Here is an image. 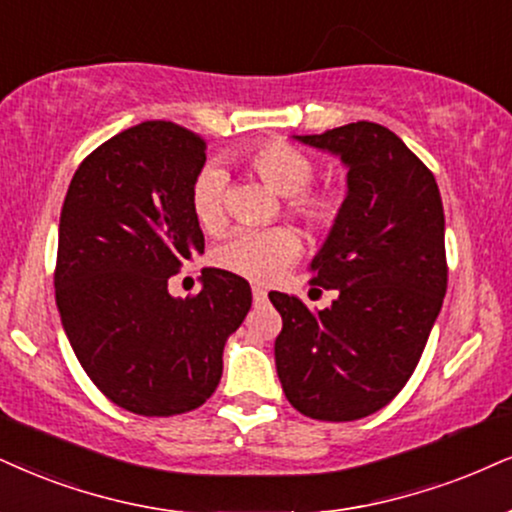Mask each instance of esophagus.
<instances>
[{"label":"esophagus","mask_w":512,"mask_h":512,"mask_svg":"<svg viewBox=\"0 0 512 512\" xmlns=\"http://www.w3.org/2000/svg\"><path fill=\"white\" fill-rule=\"evenodd\" d=\"M251 294H254V301H256V304H263V301H266V289H263L261 285H254V287H251Z\"/></svg>","instance_id":"34e87169"}]
</instances>
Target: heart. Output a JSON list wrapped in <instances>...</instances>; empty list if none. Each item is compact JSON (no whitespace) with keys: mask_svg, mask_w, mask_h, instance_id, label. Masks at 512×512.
<instances>
[{"mask_svg":"<svg viewBox=\"0 0 512 512\" xmlns=\"http://www.w3.org/2000/svg\"><path fill=\"white\" fill-rule=\"evenodd\" d=\"M237 161L256 173L277 194L287 197V208L308 230H330L342 213L339 189H313L315 166L304 149L285 140H266L244 149ZM227 175L223 168L208 166L194 178L192 211L206 230L223 223ZM299 251V239L289 227H239L213 251V261L223 270L268 280L280 273Z\"/></svg>","mask_w":512,"mask_h":512,"instance_id":"heart-1","label":"heart"}]
</instances>
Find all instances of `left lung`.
I'll return each instance as SVG.
<instances>
[{
	"label": "left lung",
	"instance_id": "left-lung-1",
	"mask_svg": "<svg viewBox=\"0 0 512 512\" xmlns=\"http://www.w3.org/2000/svg\"><path fill=\"white\" fill-rule=\"evenodd\" d=\"M294 140L339 156L349 173L339 220L311 261V285L337 299L311 311L268 294L282 315L277 377L299 413L349 422L387 406L425 351L449 282L444 206L432 170L384 125Z\"/></svg>",
	"mask_w": 512,
	"mask_h": 512
}]
</instances>
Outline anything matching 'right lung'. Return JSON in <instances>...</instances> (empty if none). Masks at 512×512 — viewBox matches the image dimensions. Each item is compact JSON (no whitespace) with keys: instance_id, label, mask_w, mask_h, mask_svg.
<instances>
[{"instance_id":"1","label":"right lung","mask_w":512,"mask_h":512,"mask_svg":"<svg viewBox=\"0 0 512 512\" xmlns=\"http://www.w3.org/2000/svg\"><path fill=\"white\" fill-rule=\"evenodd\" d=\"M204 137L144 121L75 170L59 223L54 287L75 356L106 399L168 418L199 408L223 375L227 337L251 308L244 277L201 270V292L175 299L170 275L204 254L192 185Z\"/></svg>"}]
</instances>
